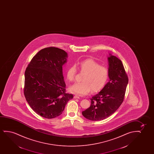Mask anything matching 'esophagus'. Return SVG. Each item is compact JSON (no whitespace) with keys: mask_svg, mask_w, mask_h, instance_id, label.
<instances>
[{"mask_svg":"<svg viewBox=\"0 0 154 154\" xmlns=\"http://www.w3.org/2000/svg\"><path fill=\"white\" fill-rule=\"evenodd\" d=\"M74 98L75 99H79V98H80V97H79V96H78V95H75V96H74Z\"/></svg>","mask_w":154,"mask_h":154,"instance_id":"34e87169","label":"esophagus"}]
</instances>
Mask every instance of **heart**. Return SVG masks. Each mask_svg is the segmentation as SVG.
<instances>
[{
    "instance_id": "b5f03b06",
    "label": "heart",
    "mask_w": 154,
    "mask_h": 154,
    "mask_svg": "<svg viewBox=\"0 0 154 154\" xmlns=\"http://www.w3.org/2000/svg\"><path fill=\"white\" fill-rule=\"evenodd\" d=\"M80 72L86 73L82 78L83 82L76 83L70 88L72 93L85 96L93 91L97 93L105 86L109 77V70L107 67L93 59H85L79 63ZM77 68L72 65L66 72V77L70 82H74L76 78Z\"/></svg>"
}]
</instances>
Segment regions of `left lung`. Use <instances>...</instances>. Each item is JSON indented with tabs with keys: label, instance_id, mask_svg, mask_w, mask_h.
<instances>
[{
	"label": "left lung",
	"instance_id": "obj_1",
	"mask_svg": "<svg viewBox=\"0 0 154 154\" xmlns=\"http://www.w3.org/2000/svg\"><path fill=\"white\" fill-rule=\"evenodd\" d=\"M109 55V81L92 97L90 107L82 112V115L89 120L98 121L107 118L116 112L124 99L128 78L122 61Z\"/></svg>",
	"mask_w": 154,
	"mask_h": 154
}]
</instances>
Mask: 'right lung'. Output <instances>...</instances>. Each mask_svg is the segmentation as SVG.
I'll list each match as a JSON object with an SVG mask.
<instances>
[{"label": "right lung", "instance_id": "obj_1", "mask_svg": "<svg viewBox=\"0 0 154 154\" xmlns=\"http://www.w3.org/2000/svg\"><path fill=\"white\" fill-rule=\"evenodd\" d=\"M67 54L50 47L40 50L32 58L25 72L23 93L32 109L42 117L60 115L73 95L66 92L63 67Z\"/></svg>", "mask_w": 154, "mask_h": 154}]
</instances>
